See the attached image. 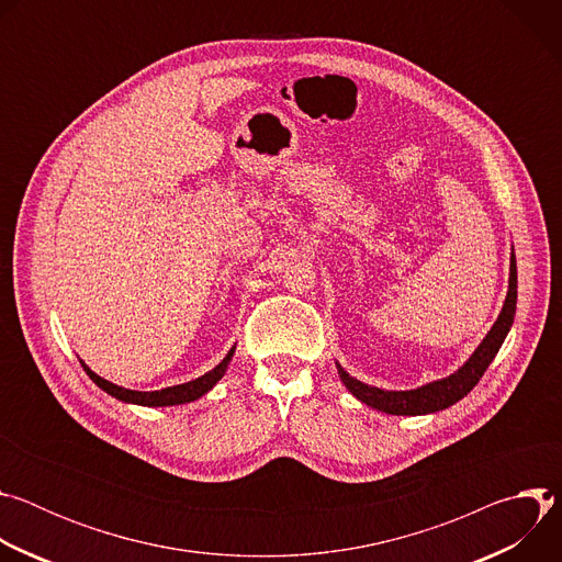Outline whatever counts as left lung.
<instances>
[{"label":"left lung","instance_id":"left-lung-1","mask_svg":"<svg viewBox=\"0 0 562 562\" xmlns=\"http://www.w3.org/2000/svg\"><path fill=\"white\" fill-rule=\"evenodd\" d=\"M516 297H518V273H516V256L512 254V265H509V291L503 304V311L485 340L480 342V347L471 353V358L449 378L423 384L412 391H384L378 386H369L356 378H351L338 362V373L345 386L360 400V403L391 414V416H423V414H434L440 409H447L456 405L458 400H462L475 384L477 380L485 375L487 367L496 358L498 349L503 347L512 325H514V315H516Z\"/></svg>","mask_w":562,"mask_h":562}]
</instances>
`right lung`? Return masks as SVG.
I'll return each instance as SVG.
<instances>
[{
  "label": "right lung",
  "instance_id": "1",
  "mask_svg": "<svg viewBox=\"0 0 562 562\" xmlns=\"http://www.w3.org/2000/svg\"><path fill=\"white\" fill-rule=\"evenodd\" d=\"M235 353V347L224 356V360L211 369L209 373L191 380V382H184V384H176V386H167V389H159V391H133V389H124V386H117L104 378H100L98 373H93L82 360V367L87 371V375L102 389L106 391L109 395L122 400V403H131V405H142V407H173V405H184V403H193V400L202 397L204 393H209L217 380L224 375L231 358Z\"/></svg>",
  "mask_w": 562,
  "mask_h": 562
}]
</instances>
